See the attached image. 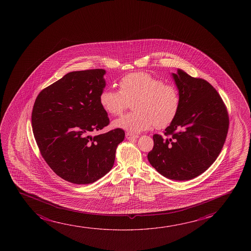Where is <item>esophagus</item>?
<instances>
[{
	"label": "esophagus",
	"instance_id": "esophagus-1",
	"mask_svg": "<svg viewBox=\"0 0 251 251\" xmlns=\"http://www.w3.org/2000/svg\"><path fill=\"white\" fill-rule=\"evenodd\" d=\"M139 137L138 135H135V134H129V133H127L126 134V138H127L128 141H132V140H135V139H137Z\"/></svg>",
	"mask_w": 251,
	"mask_h": 251
}]
</instances>
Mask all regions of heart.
<instances>
[{"label":"heart","mask_w":251,"mask_h":251,"mask_svg":"<svg viewBox=\"0 0 251 251\" xmlns=\"http://www.w3.org/2000/svg\"><path fill=\"white\" fill-rule=\"evenodd\" d=\"M120 91L104 89L101 92V106L112 116H120L129 102L134 101L135 111L113 123L114 127L130 133H140L151 127L163 128L174 120L178 111L180 98L176 86L145 72L124 76L119 82Z\"/></svg>","instance_id":"1"}]
</instances>
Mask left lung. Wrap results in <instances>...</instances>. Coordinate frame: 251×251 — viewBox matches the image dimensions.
Listing matches in <instances>:
<instances>
[{"label": "left lung", "instance_id": "1", "mask_svg": "<svg viewBox=\"0 0 251 251\" xmlns=\"http://www.w3.org/2000/svg\"><path fill=\"white\" fill-rule=\"evenodd\" d=\"M172 76L178 90V111L165 128V138L153 135L148 158L162 176L186 181L202 174L216 160L226 139L229 117L210 83L182 69Z\"/></svg>", "mask_w": 251, "mask_h": 251}]
</instances>
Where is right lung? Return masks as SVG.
I'll use <instances>...</instances> for the list:
<instances>
[{"label": "right lung", "mask_w": 251, "mask_h": 251, "mask_svg": "<svg viewBox=\"0 0 251 251\" xmlns=\"http://www.w3.org/2000/svg\"><path fill=\"white\" fill-rule=\"evenodd\" d=\"M105 73H68L40 92L32 110V131L43 158L56 175L75 184L96 182L110 172L125 136L121 128L90 135L110 123L100 102Z\"/></svg>", "instance_id": "add662e5"}]
</instances>
